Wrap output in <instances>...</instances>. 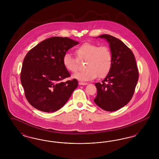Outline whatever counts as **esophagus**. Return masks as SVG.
Instances as JSON below:
<instances>
[{"label":"esophagus","instance_id":"1","mask_svg":"<svg viewBox=\"0 0 159 159\" xmlns=\"http://www.w3.org/2000/svg\"><path fill=\"white\" fill-rule=\"evenodd\" d=\"M79 85H86V84H88V83H86V82H79Z\"/></svg>","mask_w":159,"mask_h":159}]
</instances>
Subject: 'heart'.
Wrapping results in <instances>:
<instances>
[{"mask_svg": "<svg viewBox=\"0 0 159 159\" xmlns=\"http://www.w3.org/2000/svg\"><path fill=\"white\" fill-rule=\"evenodd\" d=\"M77 58L70 54L66 53L62 58L63 65L70 72L74 73L77 70L78 60L85 61L84 70L73 75V77L82 81L105 77L111 70L113 56L111 50L107 46H98L95 44L85 43L75 51Z\"/></svg>", "mask_w": 159, "mask_h": 159, "instance_id": "b5f03b06", "label": "heart"}]
</instances>
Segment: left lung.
<instances>
[{
  "mask_svg": "<svg viewBox=\"0 0 159 159\" xmlns=\"http://www.w3.org/2000/svg\"><path fill=\"white\" fill-rule=\"evenodd\" d=\"M108 42L113 56L111 70L102 83H96L95 103L107 111H116L126 106L132 98L139 73L132 51L120 40L108 34L97 38Z\"/></svg>",
  "mask_w": 159,
  "mask_h": 159,
  "instance_id": "1",
  "label": "left lung"
}]
</instances>
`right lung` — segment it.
<instances>
[{
    "instance_id": "right-lung-1",
    "label": "right lung",
    "mask_w": 159,
    "mask_h": 159,
    "mask_svg": "<svg viewBox=\"0 0 159 159\" xmlns=\"http://www.w3.org/2000/svg\"><path fill=\"white\" fill-rule=\"evenodd\" d=\"M79 43L68 38L52 37L39 43L27 53L20 75L26 98L40 111L50 113L60 109L78 86L70 76L62 58L68 49Z\"/></svg>"
}]
</instances>
